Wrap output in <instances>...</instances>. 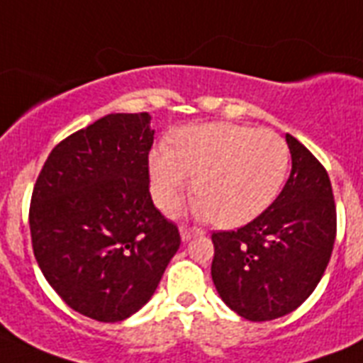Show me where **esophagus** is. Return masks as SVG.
<instances>
[{
    "label": "esophagus",
    "mask_w": 363,
    "mask_h": 363,
    "mask_svg": "<svg viewBox=\"0 0 363 363\" xmlns=\"http://www.w3.org/2000/svg\"><path fill=\"white\" fill-rule=\"evenodd\" d=\"M179 232H181L182 241L186 242V241H190L192 238H196V235H199V233H201V230H198V228H190V226H181V230H179Z\"/></svg>",
    "instance_id": "obj_1"
}]
</instances>
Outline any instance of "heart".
I'll return each instance as SVG.
<instances>
[{
  "instance_id": "heart-1",
  "label": "heart",
  "mask_w": 363,
  "mask_h": 363,
  "mask_svg": "<svg viewBox=\"0 0 363 363\" xmlns=\"http://www.w3.org/2000/svg\"><path fill=\"white\" fill-rule=\"evenodd\" d=\"M171 141L148 156L150 192L164 211L181 203L194 177L198 215L224 228L245 226L275 201L286 179L290 150L271 130L209 122L179 128Z\"/></svg>"
}]
</instances>
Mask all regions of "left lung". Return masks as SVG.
Here are the masks:
<instances>
[{
  "instance_id": "left-lung-1",
  "label": "left lung",
  "mask_w": 363,
  "mask_h": 363,
  "mask_svg": "<svg viewBox=\"0 0 363 363\" xmlns=\"http://www.w3.org/2000/svg\"><path fill=\"white\" fill-rule=\"evenodd\" d=\"M286 143L292 171L275 201L238 232L213 233L216 292L252 322L275 320L309 298L326 271L337 232L326 169L290 133Z\"/></svg>"
}]
</instances>
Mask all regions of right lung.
Listing matches in <instances>:
<instances>
[{
	"instance_id": "1",
	"label": "right lung",
	"mask_w": 363,
	"mask_h": 363,
	"mask_svg": "<svg viewBox=\"0 0 363 363\" xmlns=\"http://www.w3.org/2000/svg\"><path fill=\"white\" fill-rule=\"evenodd\" d=\"M152 116L115 113L56 145L30 207L33 254L71 309L121 322L152 298L181 247L148 192Z\"/></svg>"
}]
</instances>
